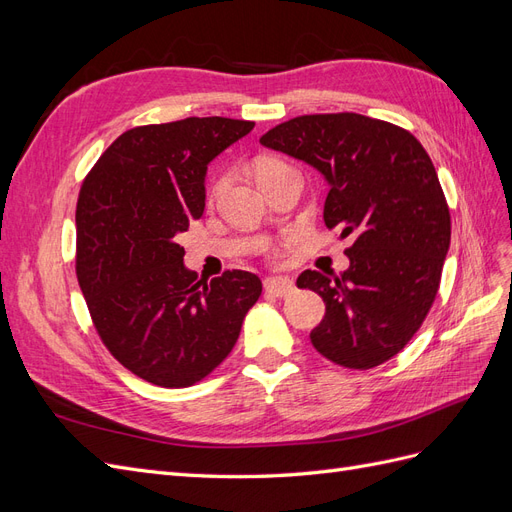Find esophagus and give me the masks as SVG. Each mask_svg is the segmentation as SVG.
Listing matches in <instances>:
<instances>
[{
  "instance_id": "1",
  "label": "esophagus",
  "mask_w": 512,
  "mask_h": 512,
  "mask_svg": "<svg viewBox=\"0 0 512 512\" xmlns=\"http://www.w3.org/2000/svg\"><path fill=\"white\" fill-rule=\"evenodd\" d=\"M265 290L273 294V297H288V294L294 292V284L288 277H267Z\"/></svg>"
}]
</instances>
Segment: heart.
Segmentation results:
<instances>
[{"label":"heart","mask_w":512,"mask_h":512,"mask_svg":"<svg viewBox=\"0 0 512 512\" xmlns=\"http://www.w3.org/2000/svg\"><path fill=\"white\" fill-rule=\"evenodd\" d=\"M290 166L288 164H284L282 160H275V158H262L260 162H258V166H256V175H258V181L262 179V177H267V175H273V173H280V170H288ZM222 190V183H218L213 188V196L218 194Z\"/></svg>","instance_id":"1"}]
</instances>
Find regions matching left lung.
Listing matches in <instances>:
<instances>
[{
	"instance_id": "left-lung-1",
	"label": "left lung",
	"mask_w": 512,
	"mask_h": 512,
	"mask_svg": "<svg viewBox=\"0 0 512 512\" xmlns=\"http://www.w3.org/2000/svg\"><path fill=\"white\" fill-rule=\"evenodd\" d=\"M260 145L314 166L329 183L324 224L354 237L344 273L307 269L297 280L327 305L314 348L348 369L389 361L421 329L451 245L427 151L408 130L356 113L294 117Z\"/></svg>"
}]
</instances>
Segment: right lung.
<instances>
[{
    "label": "right lung",
    "instance_id": "1",
    "mask_svg": "<svg viewBox=\"0 0 512 512\" xmlns=\"http://www.w3.org/2000/svg\"><path fill=\"white\" fill-rule=\"evenodd\" d=\"M252 130L228 117L132 128L83 181L76 277L104 346L151 384L183 389L211 374L262 292L239 269L198 282L179 245L205 211L209 162Z\"/></svg>",
    "mask_w": 512,
    "mask_h": 512
}]
</instances>
